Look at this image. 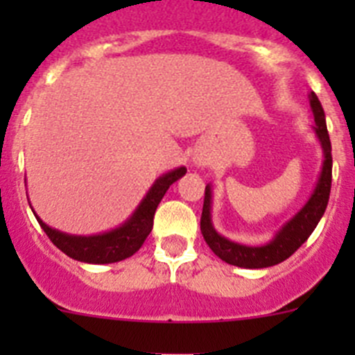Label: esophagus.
Instances as JSON below:
<instances>
[{"label": "esophagus", "instance_id": "obj_1", "mask_svg": "<svg viewBox=\"0 0 355 355\" xmlns=\"http://www.w3.org/2000/svg\"><path fill=\"white\" fill-rule=\"evenodd\" d=\"M192 162H193V165H196V167H199V168H202L206 163H208V162H206V158H202V156H193Z\"/></svg>", "mask_w": 355, "mask_h": 355}]
</instances>
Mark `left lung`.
I'll list each match as a JSON object with an SVG mask.
<instances>
[{
    "label": "left lung",
    "instance_id": "left-lung-1",
    "mask_svg": "<svg viewBox=\"0 0 355 355\" xmlns=\"http://www.w3.org/2000/svg\"><path fill=\"white\" fill-rule=\"evenodd\" d=\"M307 99H309V106H311L313 117H315V126H311L313 133L316 135L322 153H324L322 171H320L318 180H316L315 188H313L309 199L306 200V205L295 213L290 220L284 222L270 240L263 245H245V243L229 240L224 234L218 233L211 220L213 188L211 183L206 184L205 206H202V215H200V231H202V236L209 249L229 265L254 270V268H268V266L283 263L311 236L320 218L324 216L332 181L331 140H329L324 108L320 105L318 97L315 92H309Z\"/></svg>",
    "mask_w": 355,
    "mask_h": 355
}]
</instances>
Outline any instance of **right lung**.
Returning <instances> with one entry per match:
<instances>
[{
  "instance_id": "right-lung-1",
  "label": "right lung",
  "mask_w": 355,
  "mask_h": 355,
  "mask_svg": "<svg viewBox=\"0 0 355 355\" xmlns=\"http://www.w3.org/2000/svg\"><path fill=\"white\" fill-rule=\"evenodd\" d=\"M187 174V167H178L165 172L150 184L146 196L135 208V211L128 216L117 227L97 234H69L64 231L51 227L33 211L35 218L39 220L44 233L48 234L49 240L55 243L69 258L76 259L81 263H90V265H108V263H117L122 259L133 256L137 250L142 247L146 238L149 236L153 229V218H155L156 208L159 200L163 199L165 192L172 183L181 180ZM26 181V180H24ZM30 202V200H28Z\"/></svg>"
}]
</instances>
